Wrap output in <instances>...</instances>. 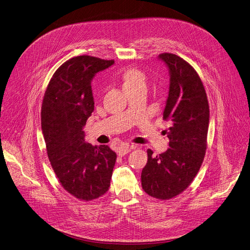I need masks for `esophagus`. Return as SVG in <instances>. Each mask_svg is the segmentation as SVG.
<instances>
[{"mask_svg": "<svg viewBox=\"0 0 250 250\" xmlns=\"http://www.w3.org/2000/svg\"><path fill=\"white\" fill-rule=\"evenodd\" d=\"M135 147H136V146H121V147L118 149L117 153H118L119 156H123V155L127 154L131 149H133V148H135Z\"/></svg>", "mask_w": 250, "mask_h": 250, "instance_id": "obj_1", "label": "esophagus"}]
</instances>
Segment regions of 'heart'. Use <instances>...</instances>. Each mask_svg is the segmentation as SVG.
I'll list each match as a JSON object with an SVG mask.
<instances>
[{
	"instance_id": "heart-1",
	"label": "heart",
	"mask_w": 250,
	"mask_h": 250,
	"mask_svg": "<svg viewBox=\"0 0 250 250\" xmlns=\"http://www.w3.org/2000/svg\"><path fill=\"white\" fill-rule=\"evenodd\" d=\"M122 82L123 88L129 86H136V85H145L146 77L143 72L138 69L132 68L126 70L122 74Z\"/></svg>"
}]
</instances>
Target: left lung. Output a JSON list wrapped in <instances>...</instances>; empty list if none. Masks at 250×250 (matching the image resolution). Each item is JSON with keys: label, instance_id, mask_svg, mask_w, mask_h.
Segmentation results:
<instances>
[{"label": "left lung", "instance_id": "1", "mask_svg": "<svg viewBox=\"0 0 250 250\" xmlns=\"http://www.w3.org/2000/svg\"><path fill=\"white\" fill-rule=\"evenodd\" d=\"M169 70V92L163 119L169 148L154 156L147 149V162L141 175L142 187L150 196L172 198L185 190L196 176L206 150L209 105L203 84L191 65L182 58L158 56Z\"/></svg>", "mask_w": 250, "mask_h": 250}]
</instances>
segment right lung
Returning a JSON list of instances; mask_svg holds the SVG:
<instances>
[{
  "mask_svg": "<svg viewBox=\"0 0 250 250\" xmlns=\"http://www.w3.org/2000/svg\"><path fill=\"white\" fill-rule=\"evenodd\" d=\"M112 64L114 61L90 56L70 59L53 75L42 104V131L52 167L64 189L86 201L108 190L116 161L108 146L86 143L84 132L95 107L92 80Z\"/></svg>",
  "mask_w": 250,
  "mask_h": 250,
  "instance_id": "right-lung-1",
  "label": "right lung"
}]
</instances>
